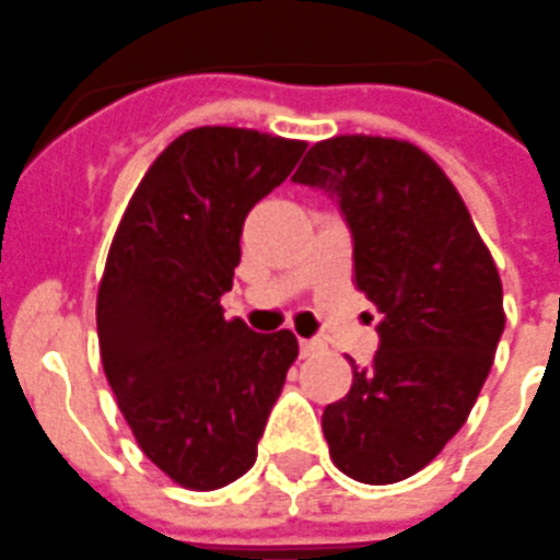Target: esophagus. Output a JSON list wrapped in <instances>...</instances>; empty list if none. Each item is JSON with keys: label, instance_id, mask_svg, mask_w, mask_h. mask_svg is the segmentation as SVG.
<instances>
[{"label": "esophagus", "instance_id": "esophagus-1", "mask_svg": "<svg viewBox=\"0 0 560 560\" xmlns=\"http://www.w3.org/2000/svg\"><path fill=\"white\" fill-rule=\"evenodd\" d=\"M326 350V343L320 338H308V341H301V358H315Z\"/></svg>", "mask_w": 560, "mask_h": 560}]
</instances>
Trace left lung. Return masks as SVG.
<instances>
[{
  "mask_svg": "<svg viewBox=\"0 0 560 560\" xmlns=\"http://www.w3.org/2000/svg\"><path fill=\"white\" fill-rule=\"evenodd\" d=\"M338 202L352 234L355 285L382 312L370 366L326 405L329 457L370 486L431 463L471 413L506 326L503 285L471 213L419 147L338 136L292 176Z\"/></svg>",
  "mask_w": 560,
  "mask_h": 560,
  "instance_id": "left-lung-1",
  "label": "left lung"
}]
</instances>
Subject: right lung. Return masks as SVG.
Wrapping results in <instances>:
<instances>
[{
    "instance_id": "obj_1",
    "label": "right lung",
    "mask_w": 560,
    "mask_h": 560,
    "mask_svg": "<svg viewBox=\"0 0 560 560\" xmlns=\"http://www.w3.org/2000/svg\"><path fill=\"white\" fill-rule=\"evenodd\" d=\"M306 144L199 127L153 161L129 199L97 289L103 373L147 457L178 486L222 489L257 459L298 358L289 329L225 320L248 210Z\"/></svg>"
}]
</instances>
